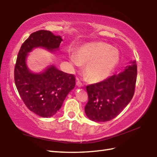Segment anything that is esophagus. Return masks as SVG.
<instances>
[{
    "label": "esophagus",
    "instance_id": "1",
    "mask_svg": "<svg viewBox=\"0 0 157 157\" xmlns=\"http://www.w3.org/2000/svg\"><path fill=\"white\" fill-rule=\"evenodd\" d=\"M76 85H77V86H78V87H83V86H84V85L82 84V83L80 81L77 82H76Z\"/></svg>",
    "mask_w": 157,
    "mask_h": 157
}]
</instances>
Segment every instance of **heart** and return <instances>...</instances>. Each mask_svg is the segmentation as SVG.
<instances>
[{
  "label": "heart",
  "mask_w": 157,
  "mask_h": 157,
  "mask_svg": "<svg viewBox=\"0 0 157 157\" xmlns=\"http://www.w3.org/2000/svg\"><path fill=\"white\" fill-rule=\"evenodd\" d=\"M72 63L76 66L87 63L85 74L90 82L104 81L111 75L118 65L120 53L117 49L105 42H90L82 45L76 54L69 55Z\"/></svg>",
  "instance_id": "1"
}]
</instances>
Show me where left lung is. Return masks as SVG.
Masks as SVG:
<instances>
[{
  "label": "left lung",
  "instance_id": "8db88e82",
  "mask_svg": "<svg viewBox=\"0 0 157 157\" xmlns=\"http://www.w3.org/2000/svg\"><path fill=\"white\" fill-rule=\"evenodd\" d=\"M137 76L136 61L118 75L86 86L88 102L85 106L88 117L95 122H105L116 117L133 98Z\"/></svg>",
  "mask_w": 157,
  "mask_h": 157
}]
</instances>
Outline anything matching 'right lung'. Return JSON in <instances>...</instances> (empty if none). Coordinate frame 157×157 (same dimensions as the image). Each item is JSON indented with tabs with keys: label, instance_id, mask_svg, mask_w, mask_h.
<instances>
[{
	"label": "right lung",
	"instance_id": "add662e5",
	"mask_svg": "<svg viewBox=\"0 0 157 157\" xmlns=\"http://www.w3.org/2000/svg\"><path fill=\"white\" fill-rule=\"evenodd\" d=\"M63 41L61 36L51 32L39 30L32 33L23 43L15 67V83L19 94L26 106L42 117H51L61 109L70 91L74 88L73 75L60 71L55 65L44 71L34 73L28 68L29 52L36 48H43L50 52L59 51Z\"/></svg>",
	"mask_w": 157,
	"mask_h": 157
}]
</instances>
